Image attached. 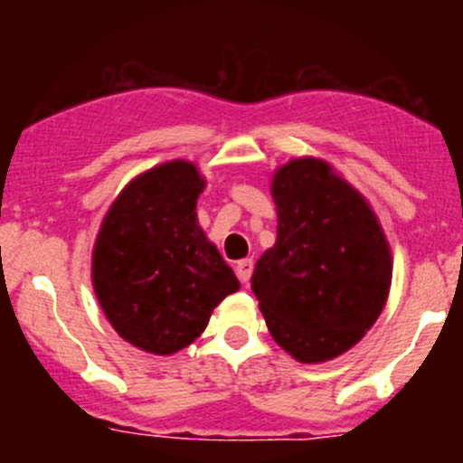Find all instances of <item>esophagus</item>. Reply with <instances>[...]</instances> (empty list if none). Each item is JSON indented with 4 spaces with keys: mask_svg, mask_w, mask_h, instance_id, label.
Masks as SVG:
<instances>
[{
    "mask_svg": "<svg viewBox=\"0 0 463 463\" xmlns=\"http://www.w3.org/2000/svg\"><path fill=\"white\" fill-rule=\"evenodd\" d=\"M235 273L241 282H249L250 275H253V260H240L235 266Z\"/></svg>",
    "mask_w": 463,
    "mask_h": 463,
    "instance_id": "obj_1",
    "label": "esophagus"
}]
</instances>
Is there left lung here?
I'll return each mask as SVG.
<instances>
[{
	"label": "left lung",
	"instance_id": "1",
	"mask_svg": "<svg viewBox=\"0 0 463 463\" xmlns=\"http://www.w3.org/2000/svg\"><path fill=\"white\" fill-rule=\"evenodd\" d=\"M278 240L250 288L275 343L325 363L372 329L392 282V253L367 199L322 158H293L270 184Z\"/></svg>",
	"mask_w": 463,
	"mask_h": 463
}]
</instances>
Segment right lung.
<instances>
[{
    "instance_id": "1",
    "label": "right lung",
    "mask_w": 463,
    "mask_h": 463,
    "mask_svg": "<svg viewBox=\"0 0 463 463\" xmlns=\"http://www.w3.org/2000/svg\"><path fill=\"white\" fill-rule=\"evenodd\" d=\"M203 188L194 163H161L129 181L102 219L93 291L116 334L143 352L188 347L214 307L240 288L197 222Z\"/></svg>"
}]
</instances>
